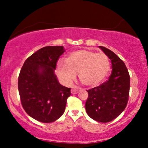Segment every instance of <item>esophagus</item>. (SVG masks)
Wrapping results in <instances>:
<instances>
[{
  "label": "esophagus",
  "mask_w": 148,
  "mask_h": 148,
  "mask_svg": "<svg viewBox=\"0 0 148 148\" xmlns=\"http://www.w3.org/2000/svg\"><path fill=\"white\" fill-rule=\"evenodd\" d=\"M79 88L76 87V86H73L72 88V90H71V92H72V94H77V93L79 92Z\"/></svg>",
  "instance_id": "obj_1"
}]
</instances>
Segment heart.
<instances>
[{"instance_id": "heart-1", "label": "heart", "mask_w": 148, "mask_h": 148, "mask_svg": "<svg viewBox=\"0 0 148 148\" xmlns=\"http://www.w3.org/2000/svg\"><path fill=\"white\" fill-rule=\"evenodd\" d=\"M110 70V60L103 53L88 49H79L67 55L65 62L59 60L56 65L58 76L64 84H69L79 73V79L87 86L101 83Z\"/></svg>"}]
</instances>
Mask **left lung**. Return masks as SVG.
I'll return each instance as SVG.
<instances>
[{
	"label": "left lung",
	"mask_w": 148,
	"mask_h": 148,
	"mask_svg": "<svg viewBox=\"0 0 148 148\" xmlns=\"http://www.w3.org/2000/svg\"><path fill=\"white\" fill-rule=\"evenodd\" d=\"M99 48L111 60L112 72L106 82L87 90L86 110L93 120L108 123L119 116L126 108L130 76L125 62L116 54L106 47Z\"/></svg>",
	"instance_id": "obj_1"
}]
</instances>
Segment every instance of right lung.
Listing matches in <instances>:
<instances>
[{
    "label": "right lung",
    "instance_id": "add662e5",
    "mask_svg": "<svg viewBox=\"0 0 148 148\" xmlns=\"http://www.w3.org/2000/svg\"><path fill=\"white\" fill-rule=\"evenodd\" d=\"M63 47H45L25 60L18 79L23 109L44 123L56 121L63 114L71 88L59 84L54 70Z\"/></svg>",
    "mask_w": 148,
    "mask_h": 148
}]
</instances>
